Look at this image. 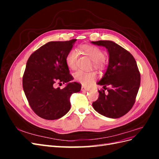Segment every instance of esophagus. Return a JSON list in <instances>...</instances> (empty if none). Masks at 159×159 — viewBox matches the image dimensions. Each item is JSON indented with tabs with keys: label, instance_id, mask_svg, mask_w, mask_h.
I'll use <instances>...</instances> for the list:
<instances>
[{
	"label": "esophagus",
	"instance_id": "1",
	"mask_svg": "<svg viewBox=\"0 0 159 159\" xmlns=\"http://www.w3.org/2000/svg\"><path fill=\"white\" fill-rule=\"evenodd\" d=\"M89 90V88H87V87H84V86H82L81 87V91H88Z\"/></svg>",
	"mask_w": 159,
	"mask_h": 159
}]
</instances>
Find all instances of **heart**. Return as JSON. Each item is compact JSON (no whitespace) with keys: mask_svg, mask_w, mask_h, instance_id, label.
<instances>
[{"mask_svg":"<svg viewBox=\"0 0 159 159\" xmlns=\"http://www.w3.org/2000/svg\"><path fill=\"white\" fill-rule=\"evenodd\" d=\"M80 50L87 55L93 61L95 68L103 69L105 66L104 52L99 48L89 44H84L80 46ZM78 52L75 50H71L67 54L66 57V63L68 68L72 70L77 68L78 61ZM75 80L83 85H89L92 84L97 78V74L95 71H84L79 70L74 75Z\"/></svg>","mask_w":159,"mask_h":159,"instance_id":"1","label":"heart"}]
</instances>
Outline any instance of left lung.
I'll use <instances>...</instances> for the list:
<instances>
[{"instance_id":"1","label":"left lung","mask_w":159,"mask_h":159,"mask_svg":"<svg viewBox=\"0 0 159 159\" xmlns=\"http://www.w3.org/2000/svg\"><path fill=\"white\" fill-rule=\"evenodd\" d=\"M107 49L109 58L106 72L98 85H109L108 92L99 90V98L93 102L94 109L109 118H119L127 113L135 102L140 87L141 74L132 54L121 46L109 40L91 42Z\"/></svg>"}]
</instances>
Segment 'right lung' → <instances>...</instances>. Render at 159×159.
<instances>
[{
	"label": "right lung",
	"mask_w": 159,
	"mask_h": 159,
	"mask_svg": "<svg viewBox=\"0 0 159 159\" xmlns=\"http://www.w3.org/2000/svg\"><path fill=\"white\" fill-rule=\"evenodd\" d=\"M76 39L46 43L28 58L22 78V87L30 107L37 115L47 120L60 119L71 107L70 97L79 92L81 85L74 79L66 63V57ZM56 83H67L63 89Z\"/></svg>",
	"instance_id": "1"
}]
</instances>
